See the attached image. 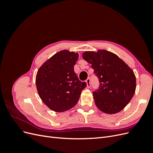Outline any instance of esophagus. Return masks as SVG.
Returning a JSON list of instances; mask_svg holds the SVG:
<instances>
[{
	"instance_id": "1",
	"label": "esophagus",
	"mask_w": 153,
	"mask_h": 153,
	"mask_svg": "<svg viewBox=\"0 0 153 153\" xmlns=\"http://www.w3.org/2000/svg\"><path fill=\"white\" fill-rule=\"evenodd\" d=\"M86 83H87V87H90L91 86V78H88L86 80Z\"/></svg>"
}]
</instances>
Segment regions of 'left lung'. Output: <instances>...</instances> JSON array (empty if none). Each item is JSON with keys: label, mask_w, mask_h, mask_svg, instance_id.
Returning a JSON list of instances; mask_svg holds the SVG:
<instances>
[{"label": "left lung", "mask_w": 153, "mask_h": 153, "mask_svg": "<svg viewBox=\"0 0 153 153\" xmlns=\"http://www.w3.org/2000/svg\"><path fill=\"white\" fill-rule=\"evenodd\" d=\"M82 57L91 64L99 80V87L93 91L97 107L108 114L122 110L136 89V78L132 69L117 55L107 50L85 52Z\"/></svg>", "instance_id": "left-lung-1"}]
</instances>
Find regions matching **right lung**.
Segmentation results:
<instances>
[{"label": "right lung", "instance_id": "1", "mask_svg": "<svg viewBox=\"0 0 153 153\" xmlns=\"http://www.w3.org/2000/svg\"><path fill=\"white\" fill-rule=\"evenodd\" d=\"M78 59V53L62 50L47 60L37 73L36 84L39 97L55 112L73 108L87 87L74 71Z\"/></svg>", "mask_w": 153, "mask_h": 153}]
</instances>
